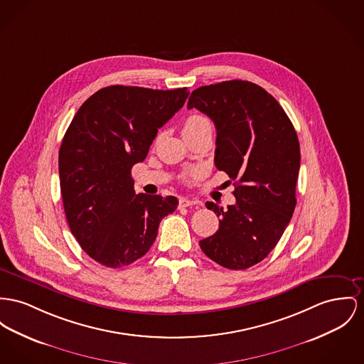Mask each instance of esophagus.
Masks as SVG:
<instances>
[{
    "label": "esophagus",
    "instance_id": "1",
    "mask_svg": "<svg viewBox=\"0 0 364 364\" xmlns=\"http://www.w3.org/2000/svg\"><path fill=\"white\" fill-rule=\"evenodd\" d=\"M192 205H200V201L194 198H188V197L179 198V207H192Z\"/></svg>",
    "mask_w": 364,
    "mask_h": 364
}]
</instances>
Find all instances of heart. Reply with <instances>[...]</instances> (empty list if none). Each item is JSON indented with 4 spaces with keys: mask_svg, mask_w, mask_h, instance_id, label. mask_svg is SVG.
<instances>
[{
    "mask_svg": "<svg viewBox=\"0 0 364 364\" xmlns=\"http://www.w3.org/2000/svg\"><path fill=\"white\" fill-rule=\"evenodd\" d=\"M201 127H211L210 119H208L207 116H204V114L194 113V114H191V116L185 120V122H183V134H185V132H189V131L198 129V128H201ZM196 176H197V172L194 171V172H191V173L186 176V179H193Z\"/></svg>",
    "mask_w": 364,
    "mask_h": 364,
    "instance_id": "1",
    "label": "heart"
}]
</instances>
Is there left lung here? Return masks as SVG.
Returning a JSON list of instances; mask_svg holds the SVG:
<instances>
[{"instance_id": "1", "label": "left lung", "mask_w": 364, "mask_h": 364, "mask_svg": "<svg viewBox=\"0 0 364 364\" xmlns=\"http://www.w3.org/2000/svg\"><path fill=\"white\" fill-rule=\"evenodd\" d=\"M188 107L215 124V166L236 181L235 205L205 203L220 219L200 247L220 267H254L276 247L296 204L301 153L294 125L274 97L242 80L194 90Z\"/></svg>"}]
</instances>
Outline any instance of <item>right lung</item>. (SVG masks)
I'll list each match as a JSON object with an SVG mask.
<instances>
[{"label": "right lung", "instance_id": "right-lung-1", "mask_svg": "<svg viewBox=\"0 0 364 364\" xmlns=\"http://www.w3.org/2000/svg\"><path fill=\"white\" fill-rule=\"evenodd\" d=\"M188 97V88L110 85L88 97L70 122L59 149L65 214L81 248L100 265L142 258L161 219L176 210L173 196L135 194L131 170Z\"/></svg>", "mask_w": 364, "mask_h": 364}]
</instances>
